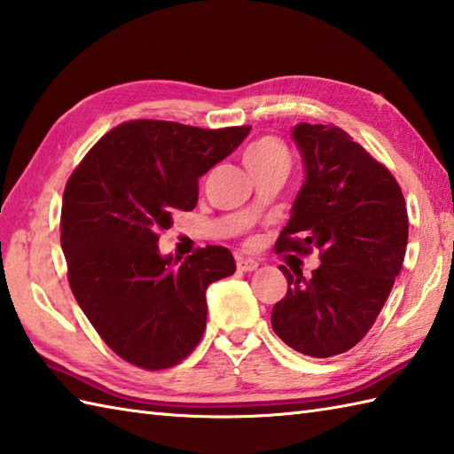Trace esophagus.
Listing matches in <instances>:
<instances>
[{"mask_svg":"<svg viewBox=\"0 0 454 454\" xmlns=\"http://www.w3.org/2000/svg\"><path fill=\"white\" fill-rule=\"evenodd\" d=\"M259 267V263L255 259H249V257H239L238 259V271H244V273H252Z\"/></svg>","mask_w":454,"mask_h":454,"instance_id":"34e87169","label":"esophagus"}]
</instances>
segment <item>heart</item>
<instances>
[{"mask_svg": "<svg viewBox=\"0 0 454 454\" xmlns=\"http://www.w3.org/2000/svg\"><path fill=\"white\" fill-rule=\"evenodd\" d=\"M281 160H286V150L283 144L273 137H263L252 142L244 152V161L247 168L267 166V163H275Z\"/></svg>", "mask_w": 454, "mask_h": 454, "instance_id": "1", "label": "heart"}]
</instances>
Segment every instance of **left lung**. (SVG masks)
Returning a JSON list of instances; mask_svg holds the SVG:
<instances>
[{
  "label": "left lung",
  "instance_id": "8db88e82",
  "mask_svg": "<svg viewBox=\"0 0 454 454\" xmlns=\"http://www.w3.org/2000/svg\"><path fill=\"white\" fill-rule=\"evenodd\" d=\"M304 183L275 252H320L310 278L281 265L288 291L271 325L294 351L333 356L371 330L408 246V210L392 173L345 130L301 122L293 129Z\"/></svg>",
  "mask_w": 454,
  "mask_h": 454
}]
</instances>
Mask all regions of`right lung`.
Masks as SVG:
<instances>
[{
  "label": "right lung",
  "mask_w": 454,
  "mask_h": 454,
  "mask_svg": "<svg viewBox=\"0 0 454 454\" xmlns=\"http://www.w3.org/2000/svg\"><path fill=\"white\" fill-rule=\"evenodd\" d=\"M249 130L130 121L105 134L67 179L60 244L70 288L103 341L140 369H169L195 349L208 285L236 271L226 247L177 263L158 239L177 210L197 207L199 177Z\"/></svg>",
  "instance_id": "add662e5"
}]
</instances>
